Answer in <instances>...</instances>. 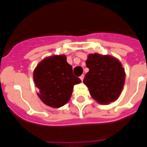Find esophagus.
Instances as JSON below:
<instances>
[{"mask_svg":"<svg viewBox=\"0 0 147 147\" xmlns=\"http://www.w3.org/2000/svg\"><path fill=\"white\" fill-rule=\"evenodd\" d=\"M80 80H82V81H83V79H84V75H82V76H80Z\"/></svg>","mask_w":147,"mask_h":147,"instance_id":"obj_1","label":"esophagus"}]
</instances>
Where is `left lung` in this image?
Returning a JSON list of instances; mask_svg holds the SVG:
<instances>
[{
    "instance_id": "left-lung-1",
    "label": "left lung",
    "mask_w": 147,
    "mask_h": 147,
    "mask_svg": "<svg viewBox=\"0 0 147 147\" xmlns=\"http://www.w3.org/2000/svg\"><path fill=\"white\" fill-rule=\"evenodd\" d=\"M86 65L89 71L83 83L93 98L103 105L117 100L125 82V71L120 61L109 55L90 53Z\"/></svg>"
}]
</instances>
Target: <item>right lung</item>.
<instances>
[{"label": "right lung", "instance_id": "add662e5", "mask_svg": "<svg viewBox=\"0 0 147 147\" xmlns=\"http://www.w3.org/2000/svg\"><path fill=\"white\" fill-rule=\"evenodd\" d=\"M38 96L52 108H60L70 100L73 86L81 83L72 72V67L64 54L53 55L39 62L33 72Z\"/></svg>", "mask_w": 147, "mask_h": 147}]
</instances>
